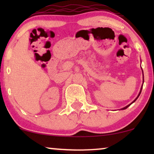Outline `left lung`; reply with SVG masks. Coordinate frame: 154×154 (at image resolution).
<instances>
[{
	"mask_svg": "<svg viewBox=\"0 0 154 154\" xmlns=\"http://www.w3.org/2000/svg\"><path fill=\"white\" fill-rule=\"evenodd\" d=\"M143 78H144V77H143ZM142 88H141V90H140V94H139V95L137 96V97L136 99H135V100H134V101H133V102H132V103H131V104H132V103H133V102H135V101L137 100V99L138 97H139V96H140V93H141V92H142ZM131 104H129V105H128V106H125V107H124V108H123V109H127L128 108V106H130V105H131Z\"/></svg>",
	"mask_w": 154,
	"mask_h": 154,
	"instance_id": "8db88e82",
	"label": "left lung"
}]
</instances>
